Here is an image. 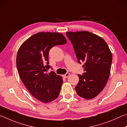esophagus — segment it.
<instances>
[{
	"instance_id": "esophagus-1",
	"label": "esophagus",
	"mask_w": 127,
	"mask_h": 127,
	"mask_svg": "<svg viewBox=\"0 0 127 127\" xmlns=\"http://www.w3.org/2000/svg\"><path fill=\"white\" fill-rule=\"evenodd\" d=\"M70 75V73H66L65 74H64V75H63V77H64V78H67V77H68Z\"/></svg>"
}]
</instances>
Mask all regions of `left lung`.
I'll return each instance as SVG.
<instances>
[{
    "label": "left lung",
    "mask_w": 127,
    "mask_h": 127,
    "mask_svg": "<svg viewBox=\"0 0 127 127\" xmlns=\"http://www.w3.org/2000/svg\"><path fill=\"white\" fill-rule=\"evenodd\" d=\"M66 35L73 44L78 63L84 62L86 72L78 74L75 87L78 95L86 99L97 96L109 79L112 54L107 43L96 34L88 31L69 32Z\"/></svg>",
    "instance_id": "left-lung-1"
}]
</instances>
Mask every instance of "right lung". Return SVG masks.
Instances as JSON below:
<instances>
[{"mask_svg": "<svg viewBox=\"0 0 127 127\" xmlns=\"http://www.w3.org/2000/svg\"><path fill=\"white\" fill-rule=\"evenodd\" d=\"M66 43L63 34L56 32H39L24 41L18 49L16 63L22 82L34 98L49 103L58 97L63 78L50 68L48 62L49 50L57 45Z\"/></svg>", "mask_w": 127, "mask_h": 127, "instance_id": "1", "label": "right lung"}]
</instances>
